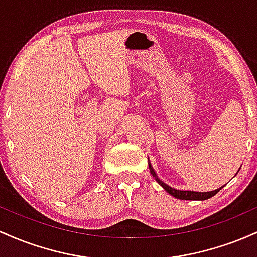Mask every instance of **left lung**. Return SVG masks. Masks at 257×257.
<instances>
[{
  "label": "left lung",
  "mask_w": 257,
  "mask_h": 257,
  "mask_svg": "<svg viewBox=\"0 0 257 257\" xmlns=\"http://www.w3.org/2000/svg\"><path fill=\"white\" fill-rule=\"evenodd\" d=\"M149 168H150V172H151V174H152V176L156 179V181H157L158 184L161 185L162 187H163L164 190H166L167 192L170 194V196L175 197V198H178V199H182V200H205V199H209V198H211L213 196H215V194L219 192L221 188L223 187V186H222V187L217 188V190H215V191H210V192H194V191L175 190V188L170 187V186L164 184V182L158 178L157 174L155 173V170H153V168H152L150 162H149Z\"/></svg>",
  "instance_id": "left-lung-1"
}]
</instances>
